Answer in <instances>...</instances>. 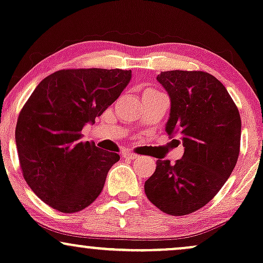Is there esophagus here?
Here are the masks:
<instances>
[{
    "label": "esophagus",
    "instance_id": "obj_1",
    "mask_svg": "<svg viewBox=\"0 0 263 263\" xmlns=\"http://www.w3.org/2000/svg\"><path fill=\"white\" fill-rule=\"evenodd\" d=\"M124 158L129 159V160H135V159H139L140 156L138 154H135V153H124Z\"/></svg>",
    "mask_w": 263,
    "mask_h": 263
}]
</instances>
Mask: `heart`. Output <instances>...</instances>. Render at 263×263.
Returning <instances> with one entry per match:
<instances>
[{"label": "heart", "instance_id": "heart-1", "mask_svg": "<svg viewBox=\"0 0 263 263\" xmlns=\"http://www.w3.org/2000/svg\"><path fill=\"white\" fill-rule=\"evenodd\" d=\"M150 93H156V90L153 89V88H147V89H145L143 92V94H150Z\"/></svg>", "mask_w": 263, "mask_h": 263}]
</instances>
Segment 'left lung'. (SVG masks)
Returning <instances> with one entry per match:
<instances>
[{
  "label": "left lung",
  "mask_w": 263,
  "mask_h": 263,
  "mask_svg": "<svg viewBox=\"0 0 263 263\" xmlns=\"http://www.w3.org/2000/svg\"><path fill=\"white\" fill-rule=\"evenodd\" d=\"M171 100L169 135H179L181 159L156 161L145 194L159 210L182 216L205 206L230 178L240 154L241 118L219 79L202 70H167L158 76Z\"/></svg>",
  "instance_id": "left-lung-1"
}]
</instances>
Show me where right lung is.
Segmentation results:
<instances>
[{"label": "right lung", "mask_w": 263, "mask_h": 263, "mask_svg": "<svg viewBox=\"0 0 263 263\" xmlns=\"http://www.w3.org/2000/svg\"><path fill=\"white\" fill-rule=\"evenodd\" d=\"M132 70L79 68L46 77L21 109L16 125L20 166L28 186L61 212L88 208L104 187L117 153L82 141L128 85Z\"/></svg>", "instance_id": "add662e5"}]
</instances>
